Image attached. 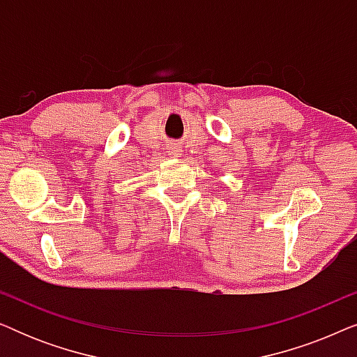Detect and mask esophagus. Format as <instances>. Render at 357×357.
I'll return each mask as SVG.
<instances>
[{"label":"esophagus","instance_id":"esophagus-1","mask_svg":"<svg viewBox=\"0 0 357 357\" xmlns=\"http://www.w3.org/2000/svg\"><path fill=\"white\" fill-rule=\"evenodd\" d=\"M169 154L174 155V158H180V155H182V148H180L178 144H170Z\"/></svg>","mask_w":357,"mask_h":357}]
</instances>
